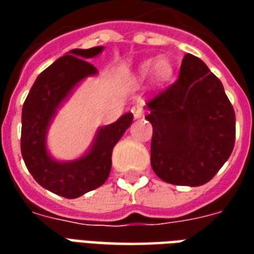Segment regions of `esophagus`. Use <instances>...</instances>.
<instances>
[{"label":"esophagus","instance_id":"obj_1","mask_svg":"<svg viewBox=\"0 0 254 254\" xmlns=\"http://www.w3.org/2000/svg\"><path fill=\"white\" fill-rule=\"evenodd\" d=\"M130 111L133 113V116H134V118H140V117H143L144 114V103H136V105L132 106V109H130Z\"/></svg>","mask_w":254,"mask_h":254}]
</instances>
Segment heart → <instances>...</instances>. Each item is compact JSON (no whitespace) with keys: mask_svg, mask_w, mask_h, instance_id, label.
<instances>
[{"mask_svg":"<svg viewBox=\"0 0 254 254\" xmlns=\"http://www.w3.org/2000/svg\"><path fill=\"white\" fill-rule=\"evenodd\" d=\"M152 72L156 80L163 81L166 78L170 77L171 74V65L169 64L167 60L165 58H159L156 61H148V63L143 64L141 66V73L147 74V73Z\"/></svg>","mask_w":254,"mask_h":254,"instance_id":"b5f03b06","label":"heart"}]
</instances>
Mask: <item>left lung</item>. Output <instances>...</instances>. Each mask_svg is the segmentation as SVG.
I'll return each instance as SVG.
<instances>
[{
  "mask_svg": "<svg viewBox=\"0 0 254 254\" xmlns=\"http://www.w3.org/2000/svg\"><path fill=\"white\" fill-rule=\"evenodd\" d=\"M147 107L155 174L184 187L211 181L235 143V113L220 80L200 58L187 54L178 78Z\"/></svg>",
  "mask_w": 254,
  "mask_h": 254,
  "instance_id": "obj_1",
  "label": "left lung"
}]
</instances>
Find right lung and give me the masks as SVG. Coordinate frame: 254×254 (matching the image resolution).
<instances>
[{"mask_svg":"<svg viewBox=\"0 0 254 254\" xmlns=\"http://www.w3.org/2000/svg\"><path fill=\"white\" fill-rule=\"evenodd\" d=\"M103 47L74 49L58 58L38 76L21 111V155L35 181L65 198H76L103 185L110 174L111 154L133 121L127 113L114 124L102 127L88 154L81 159L61 163L46 151L47 127L73 87L87 76L98 72L85 58L98 56Z\"/></svg>","mask_w":254,"mask_h":254,"instance_id":"add662e5","label":"right lung"}]
</instances>
